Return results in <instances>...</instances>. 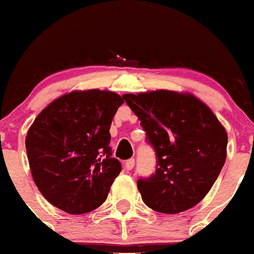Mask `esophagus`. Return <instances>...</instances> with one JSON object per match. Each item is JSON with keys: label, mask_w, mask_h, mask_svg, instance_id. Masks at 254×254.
<instances>
[{"label": "esophagus", "mask_w": 254, "mask_h": 254, "mask_svg": "<svg viewBox=\"0 0 254 254\" xmlns=\"http://www.w3.org/2000/svg\"><path fill=\"white\" fill-rule=\"evenodd\" d=\"M134 166H135V159H128V161H126L125 162V167H126V170H132L134 169Z\"/></svg>", "instance_id": "esophagus-1"}]
</instances>
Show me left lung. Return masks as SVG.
I'll use <instances>...</instances> for the list:
<instances>
[{"label": "left lung", "mask_w": 254, "mask_h": 254, "mask_svg": "<svg viewBox=\"0 0 254 254\" xmlns=\"http://www.w3.org/2000/svg\"><path fill=\"white\" fill-rule=\"evenodd\" d=\"M154 148L155 173L138 179L152 210L177 214L206 195L226 159L228 135L207 106L191 95L154 91L123 95Z\"/></svg>", "instance_id": "obj_1"}]
</instances>
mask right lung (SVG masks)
Returning a JSON list of instances; mask_svg holds the SVG:
<instances>
[{
  "instance_id": "1",
  "label": "right lung",
  "mask_w": 254,
  "mask_h": 254,
  "mask_svg": "<svg viewBox=\"0 0 254 254\" xmlns=\"http://www.w3.org/2000/svg\"><path fill=\"white\" fill-rule=\"evenodd\" d=\"M123 99L110 91H75L44 108L30 126L26 154L45 199L69 214H84L107 199L122 171L112 156L110 127Z\"/></svg>"
}]
</instances>
